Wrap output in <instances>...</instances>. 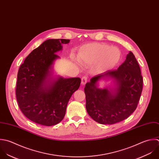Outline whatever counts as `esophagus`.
Masks as SVG:
<instances>
[{"mask_svg": "<svg viewBox=\"0 0 159 159\" xmlns=\"http://www.w3.org/2000/svg\"><path fill=\"white\" fill-rule=\"evenodd\" d=\"M87 82V77H85V76L83 77L82 78V84L83 85H84L86 84Z\"/></svg>", "mask_w": 159, "mask_h": 159, "instance_id": "1", "label": "esophagus"}]
</instances>
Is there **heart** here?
I'll return each instance as SVG.
<instances>
[{"mask_svg":"<svg viewBox=\"0 0 159 159\" xmlns=\"http://www.w3.org/2000/svg\"><path fill=\"white\" fill-rule=\"evenodd\" d=\"M121 58V51L105 43H93L82 46L77 53L79 62L85 67L95 66L97 72H103L115 68Z\"/></svg>","mask_w":159,"mask_h":159,"instance_id":"b5f03b06","label":"heart"}]
</instances>
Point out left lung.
I'll return each instance as SVG.
<instances>
[{
  "mask_svg": "<svg viewBox=\"0 0 159 159\" xmlns=\"http://www.w3.org/2000/svg\"><path fill=\"white\" fill-rule=\"evenodd\" d=\"M110 80L112 86L99 87L102 80ZM143 79L139 64L131 51L116 70L93 77L84 88L86 109L90 116L102 125H113L128 118L136 109Z\"/></svg>",
  "mask_w": 159,
  "mask_h": 159,
  "instance_id": "obj_1",
  "label": "left lung"
}]
</instances>
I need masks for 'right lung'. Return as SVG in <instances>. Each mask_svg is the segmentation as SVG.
<instances>
[{
    "label": "right lung",
    "instance_id": "add662e5",
    "mask_svg": "<svg viewBox=\"0 0 159 159\" xmlns=\"http://www.w3.org/2000/svg\"><path fill=\"white\" fill-rule=\"evenodd\" d=\"M69 39H49L25 59L17 74L16 97L23 114L37 124L51 126L64 118L67 103L79 89V77L57 75L54 65Z\"/></svg>",
    "mask_w": 159,
    "mask_h": 159
}]
</instances>
